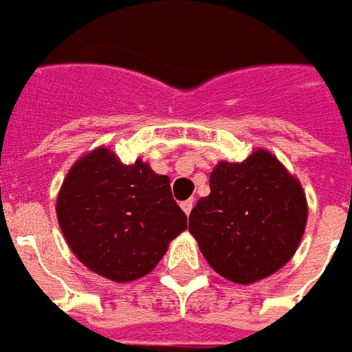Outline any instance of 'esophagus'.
Here are the masks:
<instances>
[{"label": "esophagus", "mask_w": 352, "mask_h": 352, "mask_svg": "<svg viewBox=\"0 0 352 352\" xmlns=\"http://www.w3.org/2000/svg\"><path fill=\"white\" fill-rule=\"evenodd\" d=\"M181 208H183V211L186 213V215H190V211H192V208H194V200L181 201Z\"/></svg>", "instance_id": "esophagus-1"}]
</instances>
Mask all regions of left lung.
Segmentation results:
<instances>
[{
	"instance_id": "left-lung-1",
	"label": "left lung",
	"mask_w": 352,
	"mask_h": 352,
	"mask_svg": "<svg viewBox=\"0 0 352 352\" xmlns=\"http://www.w3.org/2000/svg\"><path fill=\"white\" fill-rule=\"evenodd\" d=\"M307 225L301 184L267 151L242 164L221 162L210 175V196L188 217L206 261L236 284H252L282 269Z\"/></svg>"
}]
</instances>
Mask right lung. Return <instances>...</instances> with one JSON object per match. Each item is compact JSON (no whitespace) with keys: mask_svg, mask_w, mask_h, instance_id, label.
I'll return each instance as SVG.
<instances>
[{"mask_svg":"<svg viewBox=\"0 0 352 352\" xmlns=\"http://www.w3.org/2000/svg\"><path fill=\"white\" fill-rule=\"evenodd\" d=\"M56 217L74 255L114 282L148 274L186 228L169 177L154 173L142 160L124 164L104 146L68 171Z\"/></svg>","mask_w":352,"mask_h":352,"instance_id":"1","label":"right lung"}]
</instances>
